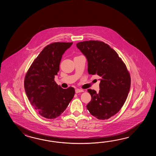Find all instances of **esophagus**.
<instances>
[{"mask_svg": "<svg viewBox=\"0 0 156 156\" xmlns=\"http://www.w3.org/2000/svg\"><path fill=\"white\" fill-rule=\"evenodd\" d=\"M83 90L79 89H77L75 90V92H76V94H77V93H81V92H83Z\"/></svg>", "mask_w": 156, "mask_h": 156, "instance_id": "34e87169", "label": "esophagus"}]
</instances>
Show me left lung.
<instances>
[{
  "label": "left lung",
  "instance_id": "8db88e82",
  "mask_svg": "<svg viewBox=\"0 0 156 156\" xmlns=\"http://www.w3.org/2000/svg\"><path fill=\"white\" fill-rule=\"evenodd\" d=\"M76 46L87 58L89 73L101 77L99 93L87 90L91 100L87 109L99 119H109L126 102L131 83L129 73L115 50L104 42L90 40L79 42Z\"/></svg>",
  "mask_w": 156,
  "mask_h": 156
}]
</instances>
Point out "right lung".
I'll return each mask as SVG.
<instances>
[{
    "label": "right lung",
    "instance_id": "add662e5",
    "mask_svg": "<svg viewBox=\"0 0 156 156\" xmlns=\"http://www.w3.org/2000/svg\"><path fill=\"white\" fill-rule=\"evenodd\" d=\"M73 42H54L47 45L33 61L24 77L27 96L37 113L47 119L60 116L75 94V89H62L55 81L62 56Z\"/></svg>",
    "mask_w": 156,
    "mask_h": 156
}]
</instances>
